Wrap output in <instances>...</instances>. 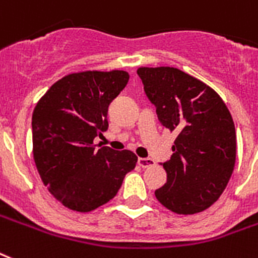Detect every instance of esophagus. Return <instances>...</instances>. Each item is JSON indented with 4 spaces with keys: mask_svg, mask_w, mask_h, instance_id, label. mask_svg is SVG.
Returning a JSON list of instances; mask_svg holds the SVG:
<instances>
[{
    "mask_svg": "<svg viewBox=\"0 0 258 258\" xmlns=\"http://www.w3.org/2000/svg\"><path fill=\"white\" fill-rule=\"evenodd\" d=\"M137 164H139L140 166H141V168H150V166H153V165L156 164V162H154L153 160H152V158H142V157H140L139 161H137Z\"/></svg>",
    "mask_w": 258,
    "mask_h": 258,
    "instance_id": "obj_1",
    "label": "esophagus"
}]
</instances>
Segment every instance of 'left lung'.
Here are the masks:
<instances>
[{
	"instance_id": "1",
	"label": "left lung",
	"mask_w": 258,
	"mask_h": 258,
	"mask_svg": "<svg viewBox=\"0 0 258 258\" xmlns=\"http://www.w3.org/2000/svg\"><path fill=\"white\" fill-rule=\"evenodd\" d=\"M158 119L177 139L164 162L168 180L156 199L177 214H195L222 195L236 162V129L211 86L170 67L137 69Z\"/></svg>"
}]
</instances>
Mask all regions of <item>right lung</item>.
Returning a JSON list of instances; mask_svg holds the SVG:
<instances>
[{"instance_id": "1", "label": "right lung", "mask_w": 258, "mask_h": 258, "mask_svg": "<svg viewBox=\"0 0 258 258\" xmlns=\"http://www.w3.org/2000/svg\"><path fill=\"white\" fill-rule=\"evenodd\" d=\"M129 81L125 71H86L53 84L33 110V156L47 190L72 211L90 212L117 195L137 156L96 149L108 129L109 104Z\"/></svg>"}]
</instances>
